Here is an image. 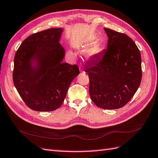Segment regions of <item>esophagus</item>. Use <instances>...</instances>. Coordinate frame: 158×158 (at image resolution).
I'll return each mask as SVG.
<instances>
[{
  "mask_svg": "<svg viewBox=\"0 0 158 158\" xmlns=\"http://www.w3.org/2000/svg\"><path fill=\"white\" fill-rule=\"evenodd\" d=\"M79 69H80L81 72H84V71H83V67H81V66H80V67H79Z\"/></svg>",
  "mask_w": 158,
  "mask_h": 158,
  "instance_id": "obj_1",
  "label": "esophagus"
}]
</instances>
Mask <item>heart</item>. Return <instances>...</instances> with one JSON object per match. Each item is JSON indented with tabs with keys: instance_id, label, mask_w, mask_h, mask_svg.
Returning a JSON list of instances; mask_svg holds the SVG:
<instances>
[{
	"instance_id": "b5f03b06",
	"label": "heart",
	"mask_w": 158,
	"mask_h": 158,
	"mask_svg": "<svg viewBox=\"0 0 158 158\" xmlns=\"http://www.w3.org/2000/svg\"><path fill=\"white\" fill-rule=\"evenodd\" d=\"M94 41H95L94 39H91L89 42V43H93ZM100 47L98 46V45H94V46L90 48L88 50L87 52L89 55H95V54H97L98 52H100Z\"/></svg>"
}]
</instances>
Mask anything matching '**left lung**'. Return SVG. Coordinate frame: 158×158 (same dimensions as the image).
I'll use <instances>...</instances> for the list:
<instances>
[{
  "instance_id": "1",
  "label": "left lung",
  "mask_w": 158,
  "mask_h": 158,
  "mask_svg": "<svg viewBox=\"0 0 158 158\" xmlns=\"http://www.w3.org/2000/svg\"><path fill=\"white\" fill-rule=\"evenodd\" d=\"M107 49L87 62L91 100L103 109L123 107L136 93L142 78L140 51L127 35L105 28Z\"/></svg>"
}]
</instances>
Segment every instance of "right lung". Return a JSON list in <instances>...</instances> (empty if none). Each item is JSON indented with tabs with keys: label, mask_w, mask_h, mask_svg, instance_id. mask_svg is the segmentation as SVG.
Segmentation results:
<instances>
[{
	"label": "right lung",
	"mask_w": 158,
	"mask_h": 158,
	"mask_svg": "<svg viewBox=\"0 0 158 158\" xmlns=\"http://www.w3.org/2000/svg\"><path fill=\"white\" fill-rule=\"evenodd\" d=\"M62 29L51 28L23 40L14 58L13 79L18 93L35 111L56 110L63 103L72 81L79 74L77 64L62 62L59 43ZM37 62L32 66L31 62Z\"/></svg>",
	"instance_id": "obj_1"
}]
</instances>
